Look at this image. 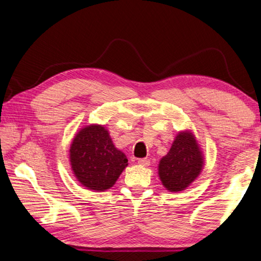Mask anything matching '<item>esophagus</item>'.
<instances>
[{
    "label": "esophagus",
    "instance_id": "34e87169",
    "mask_svg": "<svg viewBox=\"0 0 261 261\" xmlns=\"http://www.w3.org/2000/svg\"><path fill=\"white\" fill-rule=\"evenodd\" d=\"M138 163H139L140 165L148 166L149 164H150V161H149V159H139V160H138Z\"/></svg>",
    "mask_w": 261,
    "mask_h": 261
}]
</instances>
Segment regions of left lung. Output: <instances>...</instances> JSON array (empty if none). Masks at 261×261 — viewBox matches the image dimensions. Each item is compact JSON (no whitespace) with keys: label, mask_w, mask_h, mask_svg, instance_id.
Listing matches in <instances>:
<instances>
[{"label":"left lung","mask_w":261,"mask_h":261,"mask_svg":"<svg viewBox=\"0 0 261 261\" xmlns=\"http://www.w3.org/2000/svg\"><path fill=\"white\" fill-rule=\"evenodd\" d=\"M203 159L194 136L189 132L177 135L168 155L161 160L159 174L166 190H185L199 176Z\"/></svg>","instance_id":"1"}]
</instances>
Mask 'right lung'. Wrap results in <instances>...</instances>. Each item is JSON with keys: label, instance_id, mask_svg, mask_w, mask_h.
Instances as JSON below:
<instances>
[{"label": "right lung", "instance_id": "obj_1", "mask_svg": "<svg viewBox=\"0 0 261 261\" xmlns=\"http://www.w3.org/2000/svg\"><path fill=\"white\" fill-rule=\"evenodd\" d=\"M127 163L126 155L113 146L109 132L102 126L83 128L71 143V169L79 181L89 190H109Z\"/></svg>", "mask_w": 261, "mask_h": 261}]
</instances>
